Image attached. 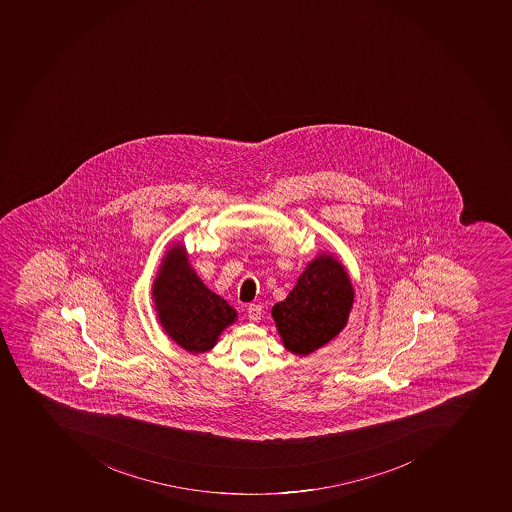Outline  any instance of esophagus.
Returning a JSON list of instances; mask_svg holds the SVG:
<instances>
[{
	"instance_id": "34e87169",
	"label": "esophagus",
	"mask_w": 512,
	"mask_h": 512,
	"mask_svg": "<svg viewBox=\"0 0 512 512\" xmlns=\"http://www.w3.org/2000/svg\"><path fill=\"white\" fill-rule=\"evenodd\" d=\"M246 313H248V318H250L251 321H259V319H261L262 308L259 305H250Z\"/></svg>"
}]
</instances>
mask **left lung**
I'll use <instances>...</instances> for the list:
<instances>
[{
  "label": "left lung",
  "instance_id": "8db88e82",
  "mask_svg": "<svg viewBox=\"0 0 512 512\" xmlns=\"http://www.w3.org/2000/svg\"><path fill=\"white\" fill-rule=\"evenodd\" d=\"M352 282L342 262L321 253L306 266L297 285L272 308L285 348L310 355L344 329L353 305Z\"/></svg>",
  "mask_w": 512,
  "mask_h": 512
}]
</instances>
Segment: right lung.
<instances>
[{"mask_svg":"<svg viewBox=\"0 0 512 512\" xmlns=\"http://www.w3.org/2000/svg\"><path fill=\"white\" fill-rule=\"evenodd\" d=\"M152 298L168 337L191 353L211 350L225 327L237 319V311L202 284L180 243L165 254Z\"/></svg>","mask_w":512,"mask_h":512,"instance_id":"right-lung-1","label":"right lung"}]
</instances>
